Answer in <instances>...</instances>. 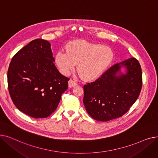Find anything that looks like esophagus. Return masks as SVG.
Masks as SVG:
<instances>
[{"label": "esophagus", "mask_w": 158, "mask_h": 158, "mask_svg": "<svg viewBox=\"0 0 158 158\" xmlns=\"http://www.w3.org/2000/svg\"><path fill=\"white\" fill-rule=\"evenodd\" d=\"M77 82H75L74 81H73V80H72V79H70V80L69 81V86L70 88L74 87V86H77Z\"/></svg>", "instance_id": "obj_1"}]
</instances>
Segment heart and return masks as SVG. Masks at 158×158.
Wrapping results in <instances>:
<instances>
[{"mask_svg": "<svg viewBox=\"0 0 158 158\" xmlns=\"http://www.w3.org/2000/svg\"><path fill=\"white\" fill-rule=\"evenodd\" d=\"M66 48V52L60 51L56 56L58 68L65 76L69 75L77 64L81 77L92 81L101 76L113 60L110 47L84 40L74 41Z\"/></svg>", "mask_w": 158, "mask_h": 158, "instance_id": "heart-1", "label": "heart"}]
</instances>
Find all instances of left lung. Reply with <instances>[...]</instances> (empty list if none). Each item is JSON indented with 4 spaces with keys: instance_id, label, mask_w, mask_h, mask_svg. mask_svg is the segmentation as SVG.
I'll return each mask as SVG.
<instances>
[{
    "instance_id": "8db88e82",
    "label": "left lung",
    "mask_w": 158,
    "mask_h": 158,
    "mask_svg": "<svg viewBox=\"0 0 158 158\" xmlns=\"http://www.w3.org/2000/svg\"><path fill=\"white\" fill-rule=\"evenodd\" d=\"M123 67L124 74L121 72ZM142 86V69L136 59L131 57L115 64L95 81L84 86L86 110L98 121L119 118L136 102Z\"/></svg>"
}]
</instances>
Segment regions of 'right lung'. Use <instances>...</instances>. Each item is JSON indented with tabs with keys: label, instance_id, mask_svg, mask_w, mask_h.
Instances as JSON below:
<instances>
[{
	"label": "right lung",
	"instance_id": "right-lung-1",
	"mask_svg": "<svg viewBox=\"0 0 158 158\" xmlns=\"http://www.w3.org/2000/svg\"><path fill=\"white\" fill-rule=\"evenodd\" d=\"M51 44L43 39L31 41L12 58L7 71L12 101L23 113L46 118L57 107L69 79L54 64Z\"/></svg>",
	"mask_w": 158,
	"mask_h": 158
}]
</instances>
